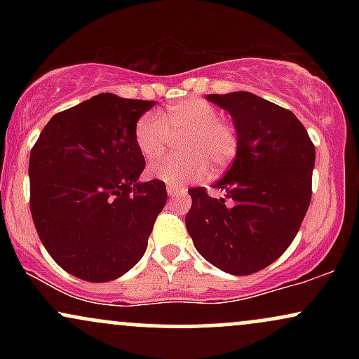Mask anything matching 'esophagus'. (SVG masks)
Masks as SVG:
<instances>
[{
  "instance_id": "1",
  "label": "esophagus",
  "mask_w": 359,
  "mask_h": 359,
  "mask_svg": "<svg viewBox=\"0 0 359 359\" xmlns=\"http://www.w3.org/2000/svg\"><path fill=\"white\" fill-rule=\"evenodd\" d=\"M167 194L170 197H174V196H177V194H185V189L179 187V185H174V184H167Z\"/></svg>"
}]
</instances>
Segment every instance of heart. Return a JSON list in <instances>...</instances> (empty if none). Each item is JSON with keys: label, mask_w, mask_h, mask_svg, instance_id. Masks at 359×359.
Segmentation results:
<instances>
[{"label": "heart", "mask_w": 359, "mask_h": 359, "mask_svg": "<svg viewBox=\"0 0 359 359\" xmlns=\"http://www.w3.org/2000/svg\"><path fill=\"white\" fill-rule=\"evenodd\" d=\"M179 138L180 154L167 155L148 167V175L167 184L199 180L211 170H224L238 151V133L219 119L217 111L201 100H184L170 106L162 116L145 113L135 125V143L147 160L167 150L172 137Z\"/></svg>", "instance_id": "heart-1"}]
</instances>
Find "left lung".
Masks as SVG:
<instances>
[{"label":"left lung","instance_id":"obj_1","mask_svg":"<svg viewBox=\"0 0 359 359\" xmlns=\"http://www.w3.org/2000/svg\"><path fill=\"white\" fill-rule=\"evenodd\" d=\"M226 109L238 133L233 165L214 187L191 189L185 226L209 263L231 275H251L271 265L294 241L312 196L316 148L292 111L236 90L208 94Z\"/></svg>","mask_w":359,"mask_h":359}]
</instances>
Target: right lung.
Listing matches in <instances>:
<instances>
[{"label": "right lung", "mask_w": 359, "mask_h": 359, "mask_svg": "<svg viewBox=\"0 0 359 359\" xmlns=\"http://www.w3.org/2000/svg\"><path fill=\"white\" fill-rule=\"evenodd\" d=\"M155 101L102 93L52 116L32 148L30 211L55 263L86 282H109L145 253L167 203L165 184L140 182L135 125Z\"/></svg>", "instance_id": "obj_1"}]
</instances>
